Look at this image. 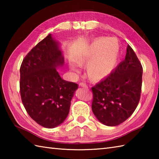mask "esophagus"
I'll return each mask as SVG.
<instances>
[{"instance_id": "34e87169", "label": "esophagus", "mask_w": 159, "mask_h": 159, "mask_svg": "<svg viewBox=\"0 0 159 159\" xmlns=\"http://www.w3.org/2000/svg\"><path fill=\"white\" fill-rule=\"evenodd\" d=\"M79 86L80 87H85V88H86V89L88 88V87H87V85H86L85 83H79Z\"/></svg>"}]
</instances>
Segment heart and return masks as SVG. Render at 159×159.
I'll return each mask as SVG.
<instances>
[{
	"mask_svg": "<svg viewBox=\"0 0 159 159\" xmlns=\"http://www.w3.org/2000/svg\"><path fill=\"white\" fill-rule=\"evenodd\" d=\"M119 51L107 39H100L94 42L88 51L77 61L81 66L89 63L87 73L91 79L99 80L109 76L116 67Z\"/></svg>",
	"mask_w": 159,
	"mask_h": 159,
	"instance_id": "heart-1",
	"label": "heart"
}]
</instances>
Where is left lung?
<instances>
[{
    "label": "left lung",
    "instance_id": "8db88e82",
    "mask_svg": "<svg viewBox=\"0 0 159 159\" xmlns=\"http://www.w3.org/2000/svg\"><path fill=\"white\" fill-rule=\"evenodd\" d=\"M142 74V66L128 45L125 59L92 88V109L99 121L108 126H116L133 113L139 102Z\"/></svg>",
    "mask_w": 159,
    "mask_h": 159
}]
</instances>
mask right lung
Wrapping results in <instances>:
<instances>
[{"label":"right lung","mask_w":159,"mask_h":159,"mask_svg":"<svg viewBox=\"0 0 159 159\" xmlns=\"http://www.w3.org/2000/svg\"><path fill=\"white\" fill-rule=\"evenodd\" d=\"M64 57L52 35L39 42L21 64L20 89L29 116L47 128L59 126L68 116L71 100L78 85L61 78L57 68Z\"/></svg>","instance_id":"obj_1"}]
</instances>
